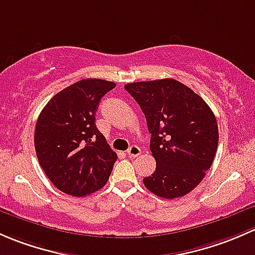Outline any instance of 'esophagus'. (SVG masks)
<instances>
[{
  "instance_id": "obj_1",
  "label": "esophagus",
  "mask_w": 255,
  "mask_h": 255,
  "mask_svg": "<svg viewBox=\"0 0 255 255\" xmlns=\"http://www.w3.org/2000/svg\"><path fill=\"white\" fill-rule=\"evenodd\" d=\"M140 153H141V148L140 147H137V146H131L130 148L128 149V157H137V156H140Z\"/></svg>"
}]
</instances>
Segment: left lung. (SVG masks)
Instances as JSON below:
<instances>
[{
  "instance_id": "left-lung-1",
  "label": "left lung",
  "mask_w": 255,
  "mask_h": 255,
  "mask_svg": "<svg viewBox=\"0 0 255 255\" xmlns=\"http://www.w3.org/2000/svg\"><path fill=\"white\" fill-rule=\"evenodd\" d=\"M125 89L145 114L157 163L143 184L159 198L186 195L204 179L216 154L214 113L193 89L173 78L128 83Z\"/></svg>"
}]
</instances>
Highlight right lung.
Returning <instances> with one entry per match:
<instances>
[{
    "mask_svg": "<svg viewBox=\"0 0 255 255\" xmlns=\"http://www.w3.org/2000/svg\"><path fill=\"white\" fill-rule=\"evenodd\" d=\"M114 82L86 78L48 102L34 133L38 161L62 193L86 196L108 182L118 156L96 127V112Z\"/></svg>",
    "mask_w": 255,
    "mask_h": 255,
    "instance_id": "add662e5",
    "label": "right lung"
}]
</instances>
